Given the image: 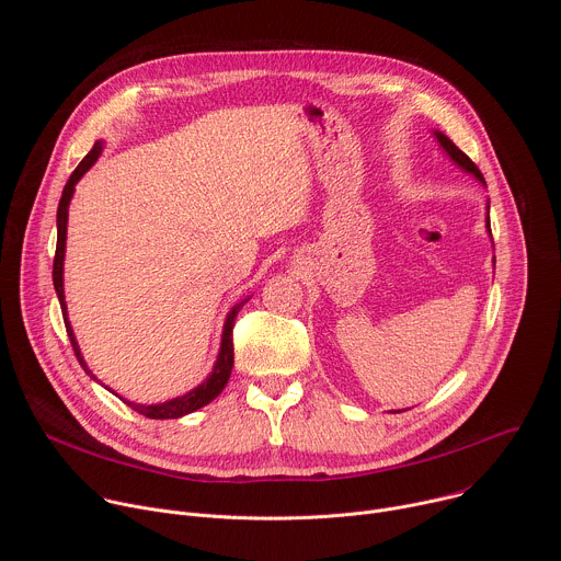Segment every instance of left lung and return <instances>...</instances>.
<instances>
[{
    "label": "left lung",
    "mask_w": 561,
    "mask_h": 561,
    "mask_svg": "<svg viewBox=\"0 0 561 561\" xmlns=\"http://www.w3.org/2000/svg\"><path fill=\"white\" fill-rule=\"evenodd\" d=\"M433 135H435L437 144L442 146V150H444V152L450 157V162H453V164H457V167H459L463 173H470V175H472V178H474L479 184L486 186V180H484V175L479 173V169H477V167L470 162V157H468L466 152H461V150H459V148H457V146H455V144H453V141H450V139H448V137H446L442 130H433ZM489 208H491V206H486V210H489ZM486 230L491 232V219H489V217H486ZM390 413H399V411H390Z\"/></svg>",
    "instance_id": "obj_1"
}]
</instances>
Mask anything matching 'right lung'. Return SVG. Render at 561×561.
<instances>
[{"label": "right lung", "instance_id": "1", "mask_svg": "<svg viewBox=\"0 0 561 561\" xmlns=\"http://www.w3.org/2000/svg\"><path fill=\"white\" fill-rule=\"evenodd\" d=\"M102 150H104V141L98 139L95 146L91 148V152L82 159V162H79V167L72 171L70 180H68L66 186H64V193H61V199H59V206H57V249H55V260H53V284H55V293H57V297H59V306H61V314H64V324H66L68 340H70V344H72V351H75L77 362L82 364V368H84L93 379H98V377L89 370V366H87V362H84V357H82V351H79V344H77V340H75L72 327H70V322H68L66 295H64V257H66L68 206H70V199H72V195H75V186H77L79 180H82V178L93 169V164L98 162V157L102 154ZM249 299H251V297H244L242 301L234 304V306L228 310V314H226V319H224L221 344H219V353H217V359H215V364H213V370H210V375H208L199 386H195V388L188 390L186 394L173 397V399H169V402H162V404H148V407H146V404H135V402H130V399L119 397V394H117L115 390H111L108 386H106V388H108L115 397H119L126 407H130V409L137 411L139 415H146L148 420H178V417H184V415L195 413V411H199L202 407L210 404L213 399L224 390V386L228 383V377H230V370H232V362H234V357H232V327H234V317H237L239 310H242V306H244ZM98 381H100V379H98ZM100 383H102V381H100Z\"/></svg>", "mask_w": 561, "mask_h": 561}]
</instances>
